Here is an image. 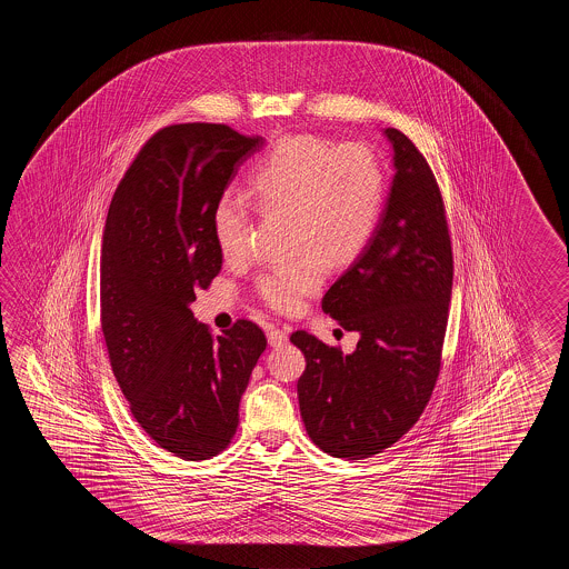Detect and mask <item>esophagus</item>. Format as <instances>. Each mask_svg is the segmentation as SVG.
Masks as SVG:
<instances>
[{"label": "esophagus", "instance_id": "esophagus-1", "mask_svg": "<svg viewBox=\"0 0 569 569\" xmlns=\"http://www.w3.org/2000/svg\"><path fill=\"white\" fill-rule=\"evenodd\" d=\"M267 338L268 343L272 348H277V346H282L289 339V331L287 329H279V327H268Z\"/></svg>", "mask_w": 569, "mask_h": 569}]
</instances>
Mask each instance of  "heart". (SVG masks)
I'll use <instances>...</instances> for the list:
<instances>
[{
    "label": "heart",
    "mask_w": 569,
    "mask_h": 569,
    "mask_svg": "<svg viewBox=\"0 0 569 569\" xmlns=\"http://www.w3.org/2000/svg\"><path fill=\"white\" fill-rule=\"evenodd\" d=\"M248 194L258 211L289 216L290 250L299 256L268 268L256 289L270 307L295 311L321 287L327 262L348 264L372 240L385 203V172L366 146L297 133L256 164ZM250 226V201L233 191L219 194L211 228L223 258L243 256Z\"/></svg>",
    "instance_id": "obj_1"
}]
</instances>
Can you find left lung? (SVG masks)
<instances>
[{
  "label": "left lung",
  "mask_w": 569,
  "mask_h": 569,
  "mask_svg": "<svg viewBox=\"0 0 569 569\" xmlns=\"http://www.w3.org/2000/svg\"><path fill=\"white\" fill-rule=\"evenodd\" d=\"M395 177L375 236L321 307L360 339L351 353L307 331L297 382L302 423L333 458L362 460L419 421L441 368L453 284L448 219L436 177L405 133L387 128Z\"/></svg>",
  "instance_id": "8db88e82"
}]
</instances>
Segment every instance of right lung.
Wrapping results in <instances>:
<instances>
[{
	"instance_id": "right-lung-1",
	"label": "right lung",
	"mask_w": 569,
	"mask_h": 569,
	"mask_svg": "<svg viewBox=\"0 0 569 569\" xmlns=\"http://www.w3.org/2000/svg\"><path fill=\"white\" fill-rule=\"evenodd\" d=\"M264 138L223 123L158 130L109 203L99 305L109 362L133 419L182 460L230 446L262 329L240 319L211 336L191 311L221 270L211 211Z\"/></svg>"
}]
</instances>
